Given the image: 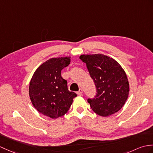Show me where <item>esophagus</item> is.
I'll list each match as a JSON object with an SVG mask.
<instances>
[{
    "label": "esophagus",
    "instance_id": "obj_1",
    "mask_svg": "<svg viewBox=\"0 0 153 153\" xmlns=\"http://www.w3.org/2000/svg\"><path fill=\"white\" fill-rule=\"evenodd\" d=\"M77 94H78V95H79V96H81L83 94V90L81 89V88H80V89L77 92Z\"/></svg>",
    "mask_w": 153,
    "mask_h": 153
}]
</instances>
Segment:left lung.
I'll list each match as a JSON object with an SVG mask.
<instances>
[{
    "instance_id": "obj_1",
    "label": "left lung",
    "mask_w": 153,
    "mask_h": 153,
    "mask_svg": "<svg viewBox=\"0 0 153 153\" xmlns=\"http://www.w3.org/2000/svg\"><path fill=\"white\" fill-rule=\"evenodd\" d=\"M79 59L86 64L97 88L96 97L88 99L92 109L104 117L119 111L130 91L128 80L122 66L115 59L100 53L81 55Z\"/></svg>"
}]
</instances>
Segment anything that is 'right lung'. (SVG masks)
I'll list each match as a JSON object with an SVG mask.
<instances>
[{
  "instance_id": "right-lung-1",
  "label": "right lung",
  "mask_w": 153,
  "mask_h": 153,
  "mask_svg": "<svg viewBox=\"0 0 153 153\" xmlns=\"http://www.w3.org/2000/svg\"><path fill=\"white\" fill-rule=\"evenodd\" d=\"M70 56L51 58L43 62L32 77L28 93L34 108L42 115L56 119L68 112L77 97L70 92L61 70L68 66Z\"/></svg>"
}]
</instances>
